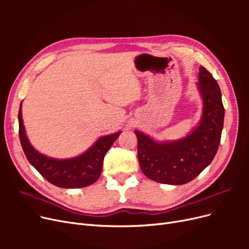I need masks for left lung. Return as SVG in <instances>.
Listing matches in <instances>:
<instances>
[{"mask_svg":"<svg viewBox=\"0 0 249 249\" xmlns=\"http://www.w3.org/2000/svg\"><path fill=\"white\" fill-rule=\"evenodd\" d=\"M197 88L202 99V114L198 124L186 137L160 142L135 131L141 170L157 183H189L211 164L217 153L224 108L219 85L203 66L199 67Z\"/></svg>","mask_w":249,"mask_h":249,"instance_id":"1","label":"left lung"}]
</instances>
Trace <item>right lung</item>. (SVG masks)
Segmentation results:
<instances>
[{"mask_svg":"<svg viewBox=\"0 0 249 249\" xmlns=\"http://www.w3.org/2000/svg\"><path fill=\"white\" fill-rule=\"evenodd\" d=\"M122 132L106 135L96 140L85 153L70 159H54L44 156L31 145L21 116V103L18 111V134L22 150L30 164L48 182L60 188L74 189L95 183L101 177L104 158Z\"/></svg>","mask_w":249,"mask_h":249,"instance_id":"1","label":"right lung"}]
</instances>
